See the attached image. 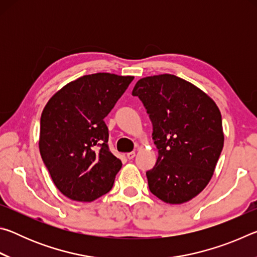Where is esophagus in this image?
<instances>
[{
  "label": "esophagus",
  "mask_w": 257,
  "mask_h": 257,
  "mask_svg": "<svg viewBox=\"0 0 257 257\" xmlns=\"http://www.w3.org/2000/svg\"><path fill=\"white\" fill-rule=\"evenodd\" d=\"M135 155H136V153H135V152H129V153H127V159L128 160H133L135 158Z\"/></svg>",
  "instance_id": "obj_1"
}]
</instances>
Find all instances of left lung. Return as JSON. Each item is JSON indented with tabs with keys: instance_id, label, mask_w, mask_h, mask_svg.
<instances>
[{
	"instance_id": "1",
	"label": "left lung",
	"mask_w": 257,
	"mask_h": 257,
	"mask_svg": "<svg viewBox=\"0 0 257 257\" xmlns=\"http://www.w3.org/2000/svg\"><path fill=\"white\" fill-rule=\"evenodd\" d=\"M153 124L156 163L146 172L151 193L169 204H182L205 188L223 149L221 112L215 102L175 75L139 79L133 89Z\"/></svg>"
}]
</instances>
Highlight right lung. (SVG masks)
I'll list each match as a JSON object with an SVG mask.
<instances>
[{
	"label": "right lung",
	"instance_id": "add662e5",
	"mask_svg": "<svg viewBox=\"0 0 257 257\" xmlns=\"http://www.w3.org/2000/svg\"><path fill=\"white\" fill-rule=\"evenodd\" d=\"M133 79L107 72L82 76L56 92L42 112L43 162L72 201L93 202L112 188L122 163L108 149L104 118Z\"/></svg>",
	"mask_w": 257,
	"mask_h": 257
}]
</instances>
